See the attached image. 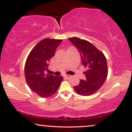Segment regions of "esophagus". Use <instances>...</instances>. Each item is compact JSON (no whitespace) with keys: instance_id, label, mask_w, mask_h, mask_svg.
I'll return each instance as SVG.
<instances>
[{"instance_id":"esophagus-1","label":"esophagus","mask_w":132,"mask_h":132,"mask_svg":"<svg viewBox=\"0 0 132 132\" xmlns=\"http://www.w3.org/2000/svg\"><path fill=\"white\" fill-rule=\"evenodd\" d=\"M64 78H66V79H69V78H71V75H64Z\"/></svg>"}]
</instances>
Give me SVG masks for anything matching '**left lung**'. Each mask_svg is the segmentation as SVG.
I'll return each mask as SVG.
<instances>
[{"label": "left lung", "instance_id": "1", "mask_svg": "<svg viewBox=\"0 0 132 132\" xmlns=\"http://www.w3.org/2000/svg\"><path fill=\"white\" fill-rule=\"evenodd\" d=\"M76 47L81 55L82 64L87 68L84 72L86 79L80 80L74 87L76 92L81 95H90L101 88L107 77V64L104 54L91 43L78 37L68 38Z\"/></svg>", "mask_w": 132, "mask_h": 132}]
</instances>
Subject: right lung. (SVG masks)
Listing matches in <instances>:
<instances>
[{"mask_svg":"<svg viewBox=\"0 0 132 132\" xmlns=\"http://www.w3.org/2000/svg\"><path fill=\"white\" fill-rule=\"evenodd\" d=\"M61 40L45 38L33 48L27 59L25 76L30 88L43 98L49 97L57 91L63 77L46 74L50 59Z\"/></svg>","mask_w":132,"mask_h":132,"instance_id":"obj_1","label":"right lung"}]
</instances>
